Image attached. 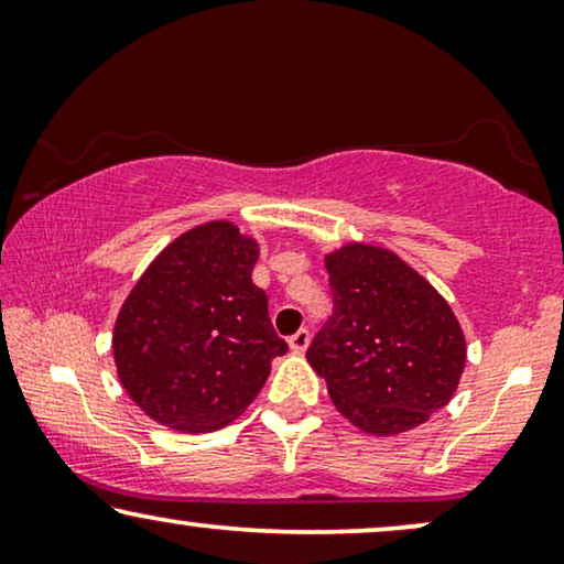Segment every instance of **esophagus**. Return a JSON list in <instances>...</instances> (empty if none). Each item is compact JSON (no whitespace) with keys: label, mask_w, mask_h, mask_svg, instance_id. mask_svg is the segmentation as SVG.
I'll return each mask as SVG.
<instances>
[{"label":"esophagus","mask_w":564,"mask_h":564,"mask_svg":"<svg viewBox=\"0 0 564 564\" xmlns=\"http://www.w3.org/2000/svg\"><path fill=\"white\" fill-rule=\"evenodd\" d=\"M307 344H311V330L307 328H300L295 336H290V349L303 354L307 349Z\"/></svg>","instance_id":"34e87169"}]
</instances>
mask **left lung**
Wrapping results in <instances>:
<instances>
[{
  "label": "left lung",
  "mask_w": 564,
  "mask_h": 564,
  "mask_svg": "<svg viewBox=\"0 0 564 564\" xmlns=\"http://www.w3.org/2000/svg\"><path fill=\"white\" fill-rule=\"evenodd\" d=\"M326 269L334 315L305 357L338 413L372 436L426 423L457 392L467 359L449 303L380 246L346 243Z\"/></svg>",
  "instance_id": "1"
}]
</instances>
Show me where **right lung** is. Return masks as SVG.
<instances>
[{
    "mask_svg": "<svg viewBox=\"0 0 564 564\" xmlns=\"http://www.w3.org/2000/svg\"><path fill=\"white\" fill-rule=\"evenodd\" d=\"M259 243L234 223L182 234L122 303L112 354L122 388L161 426L207 434L238 419L288 351L251 282Z\"/></svg>",
    "mask_w": 564,
    "mask_h": 564,
    "instance_id": "1",
    "label": "right lung"
}]
</instances>
